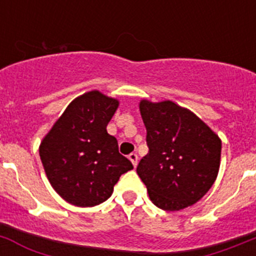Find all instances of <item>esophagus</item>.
<instances>
[{
  "label": "esophagus",
  "instance_id": "34e87169",
  "mask_svg": "<svg viewBox=\"0 0 256 256\" xmlns=\"http://www.w3.org/2000/svg\"><path fill=\"white\" fill-rule=\"evenodd\" d=\"M128 158H130V161L132 162L134 168H136V165H138V154H136V153H130V154H128Z\"/></svg>",
  "mask_w": 256,
  "mask_h": 256
}]
</instances>
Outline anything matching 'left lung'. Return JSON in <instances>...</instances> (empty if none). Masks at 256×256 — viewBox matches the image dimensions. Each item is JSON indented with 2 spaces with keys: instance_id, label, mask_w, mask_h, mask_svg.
Wrapping results in <instances>:
<instances>
[{
  "instance_id": "obj_1",
  "label": "left lung",
  "mask_w": 256,
  "mask_h": 256,
  "mask_svg": "<svg viewBox=\"0 0 256 256\" xmlns=\"http://www.w3.org/2000/svg\"><path fill=\"white\" fill-rule=\"evenodd\" d=\"M150 153L136 168L150 201L166 211L193 205L214 184L222 142L205 122L170 100L140 102Z\"/></svg>"
}]
</instances>
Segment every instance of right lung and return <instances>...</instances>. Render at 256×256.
Returning <instances> with one entry per match:
<instances>
[{
    "instance_id": "right-lung-1",
    "label": "right lung",
    "mask_w": 256,
    "mask_h": 256,
    "mask_svg": "<svg viewBox=\"0 0 256 256\" xmlns=\"http://www.w3.org/2000/svg\"><path fill=\"white\" fill-rule=\"evenodd\" d=\"M118 102L99 91L74 99L40 146V157L52 188L74 206L106 201L122 174L134 168L106 132Z\"/></svg>"
}]
</instances>
